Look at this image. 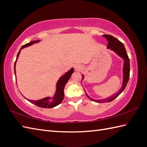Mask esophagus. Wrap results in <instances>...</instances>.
I'll return each instance as SVG.
<instances>
[{
  "instance_id": "1",
  "label": "esophagus",
  "mask_w": 147,
  "mask_h": 147,
  "mask_svg": "<svg viewBox=\"0 0 147 147\" xmlns=\"http://www.w3.org/2000/svg\"><path fill=\"white\" fill-rule=\"evenodd\" d=\"M74 69L76 71H81L82 69V67L80 64H76L74 66Z\"/></svg>"
}]
</instances>
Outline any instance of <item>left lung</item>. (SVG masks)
<instances>
[{
    "mask_svg": "<svg viewBox=\"0 0 147 147\" xmlns=\"http://www.w3.org/2000/svg\"><path fill=\"white\" fill-rule=\"evenodd\" d=\"M103 36L105 37L107 39V40H108V49L110 48L111 50L114 51L116 53L118 54L119 56L124 59L123 82L121 88L120 90V91L118 92V93L113 95L112 96H111V98L109 97L107 99H104V100H93V99H91V98L88 96V95L86 94V91H85V90H84L88 98H89V99H90L91 100L98 102V103H106V102H110L113 100H115V99L118 96H119L120 94H121L123 92V91L125 90V87L127 86V84L129 81V71H130V67H129V57H128L127 51H126L124 44H123L121 42H120L118 39L115 38V37H114L113 36H112L111 35L105 34Z\"/></svg>",
    "mask_w": 147,
    "mask_h": 147,
    "instance_id": "8db88e82",
    "label": "left lung"
}]
</instances>
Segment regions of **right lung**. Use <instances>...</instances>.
Returning <instances> with one entry per match:
<instances>
[{
  "label": "right lung",
  "mask_w": 147,
  "mask_h": 147,
  "mask_svg": "<svg viewBox=\"0 0 147 147\" xmlns=\"http://www.w3.org/2000/svg\"><path fill=\"white\" fill-rule=\"evenodd\" d=\"M39 40H34V41H31V42H30L29 43L26 44L25 45H24L21 47V48H20V50H21L22 49L24 48L25 47L29 46L30 45H32V44L39 42ZM19 54H20V51H19V53L18 54V56H17L16 60L15 63H14L15 75H16V69H15V68H16V63L17 59H18ZM73 71H74V69H73V68H72V69H71L65 74L63 75V76L59 80V81H58L57 83V90H56V94H55V95H54V96L53 98V101L49 100L50 98H46L42 99V100H37V101L29 100H28V99H26V100L27 101H29V102H30V103L34 104L35 105L37 106V107H40V108H53L54 107H56V106H57L58 105H59L63 100L64 87H65V85L66 84L68 80H69V78L71 76V74H73Z\"/></svg>",
  "instance_id": "obj_1"
}]
</instances>
